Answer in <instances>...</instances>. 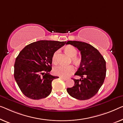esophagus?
<instances>
[{"mask_svg": "<svg viewBox=\"0 0 123 123\" xmlns=\"http://www.w3.org/2000/svg\"><path fill=\"white\" fill-rule=\"evenodd\" d=\"M60 78H61V79H62V80H67V78H64V77H60Z\"/></svg>", "mask_w": 123, "mask_h": 123, "instance_id": "34e87169", "label": "esophagus"}]
</instances>
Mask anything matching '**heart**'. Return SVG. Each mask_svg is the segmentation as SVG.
Wrapping results in <instances>:
<instances>
[{"mask_svg":"<svg viewBox=\"0 0 123 123\" xmlns=\"http://www.w3.org/2000/svg\"><path fill=\"white\" fill-rule=\"evenodd\" d=\"M66 52L71 57L72 61L76 65H79L81 59L79 57L77 56L78 51L77 49L72 45H68L65 49ZM59 51L57 50L54 52L52 56V60L54 64H56L57 62V55ZM74 72V68L72 65L68 66H58L54 68L53 72L56 76H58L62 77H67Z\"/></svg>","mask_w":123,"mask_h":123,"instance_id":"obj_1","label":"heart"}]
</instances>
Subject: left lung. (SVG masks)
Returning a JSON list of instances; mask_svg holds the SVG:
<instances>
[{
	"mask_svg": "<svg viewBox=\"0 0 123 123\" xmlns=\"http://www.w3.org/2000/svg\"><path fill=\"white\" fill-rule=\"evenodd\" d=\"M80 51L81 62L74 75L80 80L73 79L74 85L68 88L71 97L78 100H87L94 96L101 87L106 76V62L98 50L90 44L77 41H68Z\"/></svg>",
	"mask_w": 123,
	"mask_h": 123,
	"instance_id": "8db88e82",
	"label": "left lung"
}]
</instances>
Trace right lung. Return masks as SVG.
<instances>
[{"label": "right lung", "mask_w": 123, "mask_h": 123, "mask_svg": "<svg viewBox=\"0 0 123 123\" xmlns=\"http://www.w3.org/2000/svg\"><path fill=\"white\" fill-rule=\"evenodd\" d=\"M66 42L40 40L27 45L20 52L14 64V78L25 96L32 99L45 98L52 91L51 75L54 52Z\"/></svg>", "instance_id": "1"}]
</instances>
